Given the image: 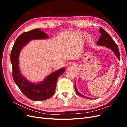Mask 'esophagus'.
I'll list each match as a JSON object with an SVG mask.
<instances>
[{
    "label": "esophagus",
    "instance_id": "1",
    "mask_svg": "<svg viewBox=\"0 0 127 127\" xmlns=\"http://www.w3.org/2000/svg\"><path fill=\"white\" fill-rule=\"evenodd\" d=\"M74 68H75L74 64H69V66L68 67V68L70 69H74Z\"/></svg>",
    "mask_w": 127,
    "mask_h": 127
}]
</instances>
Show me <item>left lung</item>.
I'll list each match as a JSON object with an SVG mask.
<instances>
[{"instance_id":"1","label":"left lung","mask_w":127,"mask_h":127,"mask_svg":"<svg viewBox=\"0 0 127 127\" xmlns=\"http://www.w3.org/2000/svg\"><path fill=\"white\" fill-rule=\"evenodd\" d=\"M99 33L101 34V36L98 41L97 42V45L99 46H104L105 47L110 49L111 51L113 52L115 56L118 58V59L120 60V53H119L118 45L115 43L113 40L112 39V37L102 28H100V29H99ZM75 89L76 93L80 96L89 99H92L91 98L84 96L82 94H81V93H79L77 90V88L76 82L75 83Z\"/></svg>"}]
</instances>
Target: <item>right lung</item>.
I'll return each instance as SVG.
<instances>
[{"label":"right lung","instance_id":"add662e5","mask_svg":"<svg viewBox=\"0 0 127 127\" xmlns=\"http://www.w3.org/2000/svg\"><path fill=\"white\" fill-rule=\"evenodd\" d=\"M42 39H48V35L40 29L22 33L14 43L10 54L13 77L15 84L27 97L36 101L45 100L54 94L57 80L66 70L65 68H61L46 76L42 81L36 83L29 81L22 75L19 62L21 50L30 41Z\"/></svg>","mask_w":127,"mask_h":127}]
</instances>
